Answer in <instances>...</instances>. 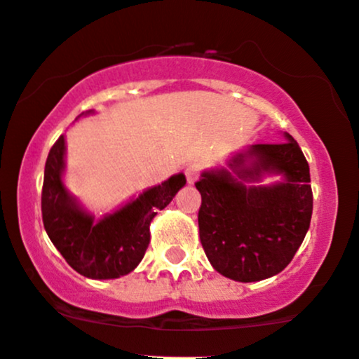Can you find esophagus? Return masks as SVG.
Wrapping results in <instances>:
<instances>
[{"label":"esophagus","instance_id":"esophagus-1","mask_svg":"<svg viewBox=\"0 0 359 359\" xmlns=\"http://www.w3.org/2000/svg\"><path fill=\"white\" fill-rule=\"evenodd\" d=\"M200 172H201V166L198 165V163H191V165H187L186 170H184L187 182H189V184L196 182L198 177H200Z\"/></svg>","mask_w":359,"mask_h":359}]
</instances>
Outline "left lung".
Returning <instances> with one entry per match:
<instances>
[{"instance_id":"1","label":"left lung","mask_w":359,"mask_h":359,"mask_svg":"<svg viewBox=\"0 0 359 359\" xmlns=\"http://www.w3.org/2000/svg\"><path fill=\"white\" fill-rule=\"evenodd\" d=\"M280 144H255L229 168L203 172L198 212L200 240L213 269L234 281H260L281 273L302 245L313 215L309 165L292 135ZM266 172L284 182L245 187Z\"/></svg>"}]
</instances>
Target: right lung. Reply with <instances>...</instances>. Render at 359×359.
I'll return each mask as SVG.
<instances>
[{
	"mask_svg": "<svg viewBox=\"0 0 359 359\" xmlns=\"http://www.w3.org/2000/svg\"><path fill=\"white\" fill-rule=\"evenodd\" d=\"M64 135L50 149L41 191L46 234L76 273L92 280H112L132 273L149 245L151 220L186 184L184 173L144 191L137 200L99 222L86 213L62 184Z\"/></svg>",
	"mask_w": 359,
	"mask_h": 359,
	"instance_id": "right-lung-1",
	"label": "right lung"
}]
</instances>
